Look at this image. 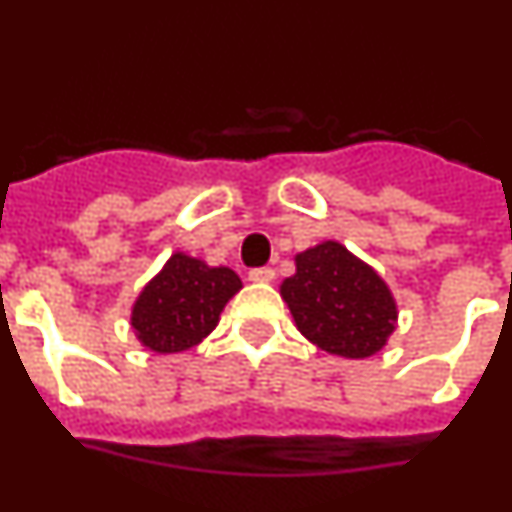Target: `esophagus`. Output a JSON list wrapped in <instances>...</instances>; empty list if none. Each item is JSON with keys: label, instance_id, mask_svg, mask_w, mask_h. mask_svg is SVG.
<instances>
[{"label": "esophagus", "instance_id": "34e87169", "mask_svg": "<svg viewBox=\"0 0 512 512\" xmlns=\"http://www.w3.org/2000/svg\"><path fill=\"white\" fill-rule=\"evenodd\" d=\"M274 277H277V271L271 269V266H259V269L248 271L251 282H274Z\"/></svg>", "mask_w": 512, "mask_h": 512}]
</instances>
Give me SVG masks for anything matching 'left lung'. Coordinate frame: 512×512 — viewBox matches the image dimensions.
I'll use <instances>...</instances> for the list:
<instances>
[{
    "label": "left lung",
    "mask_w": 512,
    "mask_h": 512,
    "mask_svg": "<svg viewBox=\"0 0 512 512\" xmlns=\"http://www.w3.org/2000/svg\"><path fill=\"white\" fill-rule=\"evenodd\" d=\"M297 274L284 279L282 297L297 328L328 354L366 359L395 330L390 289L341 243L328 241L297 256Z\"/></svg>",
    "instance_id": "1"
}]
</instances>
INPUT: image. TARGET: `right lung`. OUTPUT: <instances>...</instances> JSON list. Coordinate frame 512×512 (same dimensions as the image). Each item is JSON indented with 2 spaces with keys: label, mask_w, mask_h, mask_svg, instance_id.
Listing matches in <instances>:
<instances>
[{
  "label": "right lung",
  "mask_w": 512,
  "mask_h": 512,
  "mask_svg": "<svg viewBox=\"0 0 512 512\" xmlns=\"http://www.w3.org/2000/svg\"><path fill=\"white\" fill-rule=\"evenodd\" d=\"M238 289L241 279L235 271L210 269L200 259L174 253L164 271L140 292L133 328L143 346L158 354L187 351L210 336L225 302Z\"/></svg>",
  "instance_id": "right-lung-1"
}]
</instances>
